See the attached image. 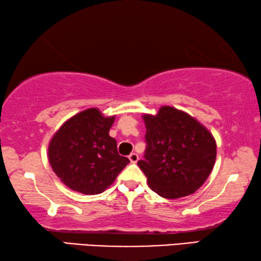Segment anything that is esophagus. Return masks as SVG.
Wrapping results in <instances>:
<instances>
[{"label": "esophagus", "instance_id": "obj_1", "mask_svg": "<svg viewBox=\"0 0 261 261\" xmlns=\"http://www.w3.org/2000/svg\"><path fill=\"white\" fill-rule=\"evenodd\" d=\"M129 161H130V163H133V164H135V163H138V161H139V156H138V153H135V152H133V153H130L129 154Z\"/></svg>", "mask_w": 261, "mask_h": 261}]
</instances>
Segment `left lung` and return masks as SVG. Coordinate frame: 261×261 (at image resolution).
<instances>
[{
  "instance_id": "obj_1",
  "label": "left lung",
  "mask_w": 261,
  "mask_h": 261,
  "mask_svg": "<svg viewBox=\"0 0 261 261\" xmlns=\"http://www.w3.org/2000/svg\"><path fill=\"white\" fill-rule=\"evenodd\" d=\"M143 120L147 148L138 165L150 188L168 199L194 194L216 163L213 135L190 114L172 107H162L156 116L143 114Z\"/></svg>"
}]
</instances>
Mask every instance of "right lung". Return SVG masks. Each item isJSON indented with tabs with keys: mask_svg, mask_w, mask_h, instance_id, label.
Returning <instances> with one entry per match:
<instances>
[{
	"mask_svg": "<svg viewBox=\"0 0 261 261\" xmlns=\"http://www.w3.org/2000/svg\"><path fill=\"white\" fill-rule=\"evenodd\" d=\"M114 118L91 108L68 119L53 136L49 163L70 189L85 195L103 193L129 163L118 153L117 141L109 135Z\"/></svg>",
	"mask_w": 261,
	"mask_h": 261,
	"instance_id": "obj_1",
	"label": "right lung"
}]
</instances>
